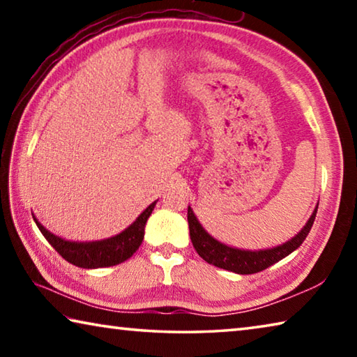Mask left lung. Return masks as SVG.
I'll list each match as a JSON object with an SVG mask.
<instances>
[{"label": "left lung", "instance_id": "8db88e82", "mask_svg": "<svg viewBox=\"0 0 357 357\" xmlns=\"http://www.w3.org/2000/svg\"><path fill=\"white\" fill-rule=\"evenodd\" d=\"M317 209L318 206L312 213L310 219L307 220L304 228H302L294 238L287 241L285 244L264 250L234 249V247L219 243V241L214 239L206 229L202 227V223L198 222L190 206L187 209V220H189L192 244L195 247L198 255H200L204 261L214 264L217 268L231 271V273L236 274H255L259 273V271L269 268V266L275 264L277 261H280L282 258L288 257L289 253L294 252L302 243H304L307 234L310 233L313 220H315L317 217Z\"/></svg>", "mask_w": 357, "mask_h": 357}]
</instances>
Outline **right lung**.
<instances>
[{"instance_id": "obj_1", "label": "right lung", "mask_w": 357, "mask_h": 357, "mask_svg": "<svg viewBox=\"0 0 357 357\" xmlns=\"http://www.w3.org/2000/svg\"><path fill=\"white\" fill-rule=\"evenodd\" d=\"M155 203H151L143 213L137 217L135 222L129 225L124 231L108 239L93 241V243H75V241H66L48 231L40 225V222L33 215L36 225L44 234V238L52 244L59 255L66 261L72 263L78 268L96 269V268H108L129 259L140 247L144 236V225H146L148 217L153 213Z\"/></svg>"}]
</instances>
